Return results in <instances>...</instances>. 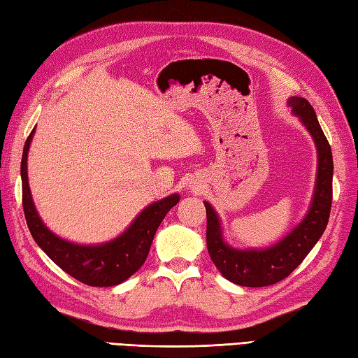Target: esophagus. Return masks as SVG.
<instances>
[{
  "label": "esophagus",
  "instance_id": "34e87169",
  "mask_svg": "<svg viewBox=\"0 0 358 358\" xmlns=\"http://www.w3.org/2000/svg\"><path fill=\"white\" fill-rule=\"evenodd\" d=\"M191 187H192V191H195V192H196V191H200V186H199V183H196V185L194 183Z\"/></svg>",
  "mask_w": 358,
  "mask_h": 358
}]
</instances>
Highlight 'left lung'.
<instances>
[{
    "label": "left lung",
    "mask_w": 358,
    "mask_h": 358,
    "mask_svg": "<svg viewBox=\"0 0 358 358\" xmlns=\"http://www.w3.org/2000/svg\"><path fill=\"white\" fill-rule=\"evenodd\" d=\"M287 106L292 113L308 129L317 148V180L314 196L305 218L299 226L266 249H235L223 240L222 223L214 208L204 201L208 217L206 243L210 260L222 275L235 285L246 287H262L278 283L286 278L320 240L329 222L332 204V175L334 163L328 140L318 123L315 110L308 100L291 96Z\"/></svg>",
    "instance_id": "obj_1"
}]
</instances>
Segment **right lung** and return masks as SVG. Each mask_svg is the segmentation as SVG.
I'll use <instances>...</instances> for the list:
<instances>
[{
    "label": "right lung",
    "mask_w": 358,
    "mask_h": 358,
    "mask_svg": "<svg viewBox=\"0 0 358 358\" xmlns=\"http://www.w3.org/2000/svg\"><path fill=\"white\" fill-rule=\"evenodd\" d=\"M34 132L35 129L27 136L24 150H22L21 181L22 208H24L27 227L35 243L53 263L81 283L98 287L123 283L146 262L158 226L162 224L167 212L180 201V195L172 194L149 204L123 234L108 243L86 246L59 238L43 223L34 204L32 194H30L27 152L30 141L34 138Z\"/></svg>",
    "instance_id": "obj_1"
}]
</instances>
